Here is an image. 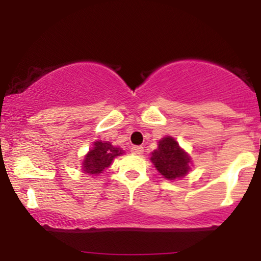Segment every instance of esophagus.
Listing matches in <instances>:
<instances>
[{"mask_svg": "<svg viewBox=\"0 0 261 261\" xmlns=\"http://www.w3.org/2000/svg\"><path fill=\"white\" fill-rule=\"evenodd\" d=\"M131 152L135 154H142L143 153V147L142 146H133L131 147Z\"/></svg>", "mask_w": 261, "mask_h": 261, "instance_id": "obj_1", "label": "esophagus"}]
</instances>
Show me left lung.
<instances>
[{
  "mask_svg": "<svg viewBox=\"0 0 261 261\" xmlns=\"http://www.w3.org/2000/svg\"><path fill=\"white\" fill-rule=\"evenodd\" d=\"M152 163L164 178H181L189 172L190 158L179 147L178 142L172 137H164L158 143V148L152 152Z\"/></svg>",
  "mask_w": 261,
  "mask_h": 261,
  "instance_id": "obj_1",
  "label": "left lung"
}]
</instances>
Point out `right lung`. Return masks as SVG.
I'll return each mask as SVG.
<instances>
[{
  "label": "right lung",
  "instance_id": "obj_1",
  "mask_svg": "<svg viewBox=\"0 0 261 261\" xmlns=\"http://www.w3.org/2000/svg\"><path fill=\"white\" fill-rule=\"evenodd\" d=\"M93 146L94 147L88 152L83 162V170L89 174H99L110 166L114 158L124 153L121 148L114 147L108 141H97Z\"/></svg>",
  "mask_w": 261,
  "mask_h": 261
}]
</instances>
